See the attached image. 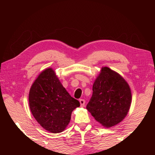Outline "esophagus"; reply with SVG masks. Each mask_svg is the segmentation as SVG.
<instances>
[{
  "label": "esophagus",
  "instance_id": "1",
  "mask_svg": "<svg viewBox=\"0 0 155 155\" xmlns=\"http://www.w3.org/2000/svg\"><path fill=\"white\" fill-rule=\"evenodd\" d=\"M79 102H80V104H81V107H84V106H85V100L80 99L79 100Z\"/></svg>",
  "mask_w": 155,
  "mask_h": 155
}]
</instances>
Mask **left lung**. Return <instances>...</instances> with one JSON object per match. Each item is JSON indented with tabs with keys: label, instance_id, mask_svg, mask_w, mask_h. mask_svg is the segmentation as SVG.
I'll return each instance as SVG.
<instances>
[{
	"label": "left lung",
	"instance_id": "8db88e82",
	"mask_svg": "<svg viewBox=\"0 0 155 155\" xmlns=\"http://www.w3.org/2000/svg\"><path fill=\"white\" fill-rule=\"evenodd\" d=\"M87 111L97 122L109 128L127 116L131 104V91L124 78L108 67H103L93 85Z\"/></svg>",
	"mask_w": 155,
	"mask_h": 155
}]
</instances>
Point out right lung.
Instances as JSON below:
<instances>
[{
	"label": "right lung",
	"mask_w": 155,
	"mask_h": 155,
	"mask_svg": "<svg viewBox=\"0 0 155 155\" xmlns=\"http://www.w3.org/2000/svg\"><path fill=\"white\" fill-rule=\"evenodd\" d=\"M28 102L37 122L52 133L64 131L70 121L72 111L80 106L78 101L63 87L51 68L41 72L34 81Z\"/></svg>",
	"instance_id": "right-lung-1"
}]
</instances>
